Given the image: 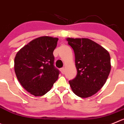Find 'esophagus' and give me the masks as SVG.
I'll return each mask as SVG.
<instances>
[{"mask_svg":"<svg viewBox=\"0 0 124 124\" xmlns=\"http://www.w3.org/2000/svg\"><path fill=\"white\" fill-rule=\"evenodd\" d=\"M60 70H61V74H64V70H65V69H64V68H61Z\"/></svg>","mask_w":124,"mask_h":124,"instance_id":"34e87169","label":"esophagus"}]
</instances>
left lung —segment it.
Segmentation results:
<instances>
[{
  "label": "left lung",
  "instance_id": "8db88e82",
  "mask_svg": "<svg viewBox=\"0 0 124 124\" xmlns=\"http://www.w3.org/2000/svg\"><path fill=\"white\" fill-rule=\"evenodd\" d=\"M75 54L77 74L69 81L74 94L86 98L97 93L111 70L110 55L105 49L88 38L66 39Z\"/></svg>",
  "mask_w": 124,
  "mask_h": 124
}]
</instances>
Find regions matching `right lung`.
I'll return each mask as SVG.
<instances>
[{
  "label": "right lung",
  "mask_w": 124,
  "mask_h": 124,
  "mask_svg": "<svg viewBox=\"0 0 124 124\" xmlns=\"http://www.w3.org/2000/svg\"><path fill=\"white\" fill-rule=\"evenodd\" d=\"M58 40L51 36L37 38L20 49L15 56L17 80L35 96L46 94L58 78L60 71L54 66L53 55Z\"/></svg>",
  "instance_id": "add662e5"
}]
</instances>
